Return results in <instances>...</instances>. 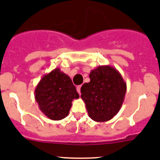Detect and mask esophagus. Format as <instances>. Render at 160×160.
Returning a JSON list of instances; mask_svg holds the SVG:
<instances>
[{
	"label": "esophagus",
	"mask_w": 160,
	"mask_h": 160,
	"mask_svg": "<svg viewBox=\"0 0 160 160\" xmlns=\"http://www.w3.org/2000/svg\"><path fill=\"white\" fill-rule=\"evenodd\" d=\"M80 88H81V85H79L77 87V92H78L79 94H80Z\"/></svg>",
	"instance_id": "obj_1"
}]
</instances>
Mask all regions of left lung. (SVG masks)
<instances>
[{
    "label": "left lung",
    "mask_w": 160,
    "mask_h": 160,
    "mask_svg": "<svg viewBox=\"0 0 160 160\" xmlns=\"http://www.w3.org/2000/svg\"><path fill=\"white\" fill-rule=\"evenodd\" d=\"M90 82L81 87L82 100L89 117L96 122H106L120 110L126 94L127 84L116 68L99 66L89 74Z\"/></svg>",
    "instance_id": "1"
}]
</instances>
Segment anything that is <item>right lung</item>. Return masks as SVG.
Listing matches in <instances>:
<instances>
[{
	"mask_svg": "<svg viewBox=\"0 0 160 160\" xmlns=\"http://www.w3.org/2000/svg\"><path fill=\"white\" fill-rule=\"evenodd\" d=\"M39 108L52 120H60L69 113L73 100L79 94L67 74L57 68L41 78L35 89Z\"/></svg>",
	"mask_w": 160,
	"mask_h": 160,
	"instance_id": "add662e5",
	"label": "right lung"
}]
</instances>
